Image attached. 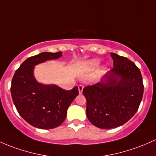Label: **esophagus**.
Wrapping results in <instances>:
<instances>
[{"label": "esophagus", "instance_id": "esophagus-1", "mask_svg": "<svg viewBox=\"0 0 156 156\" xmlns=\"http://www.w3.org/2000/svg\"><path fill=\"white\" fill-rule=\"evenodd\" d=\"M83 89V85H79V86H78V91H79L80 94H81V93H82Z\"/></svg>", "mask_w": 156, "mask_h": 156}]
</instances>
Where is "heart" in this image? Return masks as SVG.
<instances>
[{"label": "heart", "mask_w": 156, "mask_h": 156, "mask_svg": "<svg viewBox=\"0 0 156 156\" xmlns=\"http://www.w3.org/2000/svg\"><path fill=\"white\" fill-rule=\"evenodd\" d=\"M99 64V60L94 59V60H91L88 61L86 64L84 65V70L87 73H91V72L94 71Z\"/></svg>", "instance_id": "b5f03b06"}]
</instances>
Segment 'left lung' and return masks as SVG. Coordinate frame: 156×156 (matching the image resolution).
<instances>
[{"instance_id":"left-lung-1","label":"left lung","mask_w":156,"mask_h":156,"mask_svg":"<svg viewBox=\"0 0 156 156\" xmlns=\"http://www.w3.org/2000/svg\"><path fill=\"white\" fill-rule=\"evenodd\" d=\"M114 68L101 82L85 87L87 117L96 127L113 129L125 124L137 112L144 94L140 69L125 57L111 53Z\"/></svg>"}]
</instances>
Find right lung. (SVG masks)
Masks as SVG:
<instances>
[{
	"instance_id": "add662e5",
	"label": "right lung",
	"mask_w": 156,
	"mask_h": 156,
	"mask_svg": "<svg viewBox=\"0 0 156 156\" xmlns=\"http://www.w3.org/2000/svg\"><path fill=\"white\" fill-rule=\"evenodd\" d=\"M62 52H42L27 58L14 74L11 95L18 112L26 122L36 128L51 129L60 126L67 109L78 95V87L65 90L57 85L37 82L34 66L46 60L58 59Z\"/></svg>"
}]
</instances>
